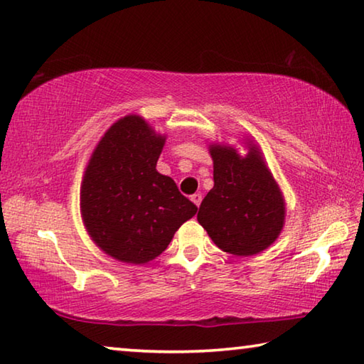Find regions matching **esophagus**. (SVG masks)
<instances>
[{
    "mask_svg": "<svg viewBox=\"0 0 364 364\" xmlns=\"http://www.w3.org/2000/svg\"><path fill=\"white\" fill-rule=\"evenodd\" d=\"M191 200H193V202H194V205H197V207H199L200 202H202V194H194V196H191Z\"/></svg>",
    "mask_w": 364,
    "mask_h": 364,
    "instance_id": "obj_1",
    "label": "esophagus"
}]
</instances>
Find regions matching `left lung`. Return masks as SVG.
<instances>
[{
    "mask_svg": "<svg viewBox=\"0 0 364 364\" xmlns=\"http://www.w3.org/2000/svg\"><path fill=\"white\" fill-rule=\"evenodd\" d=\"M215 186L200 203L197 221L218 248L235 256L261 253L285 223V200L256 144L240 157L224 144H210Z\"/></svg>",
    "mask_w": 364,
    "mask_h": 364,
    "instance_id": "left-lung-1",
    "label": "left lung"
}]
</instances>
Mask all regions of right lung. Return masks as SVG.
Returning <instances> with one entry per match:
<instances>
[{"mask_svg":"<svg viewBox=\"0 0 364 364\" xmlns=\"http://www.w3.org/2000/svg\"><path fill=\"white\" fill-rule=\"evenodd\" d=\"M165 136L143 117L119 119L98 141L81 184V215L95 245L117 261L146 264L168 247L197 207L156 170Z\"/></svg>","mask_w":364,"mask_h":364,"instance_id":"add662e5","label":"right lung"}]
</instances>
